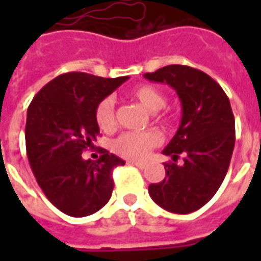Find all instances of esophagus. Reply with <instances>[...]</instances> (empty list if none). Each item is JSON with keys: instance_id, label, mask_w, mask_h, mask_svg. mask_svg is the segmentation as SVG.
<instances>
[{"instance_id": "1", "label": "esophagus", "mask_w": 261, "mask_h": 261, "mask_svg": "<svg viewBox=\"0 0 261 261\" xmlns=\"http://www.w3.org/2000/svg\"><path fill=\"white\" fill-rule=\"evenodd\" d=\"M127 164L133 165V166H137V168H140V169H144V168L147 166L145 164H142V162H136V161H128Z\"/></svg>"}]
</instances>
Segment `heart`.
<instances>
[{
    "instance_id": "1",
    "label": "heart",
    "mask_w": 261,
    "mask_h": 261,
    "mask_svg": "<svg viewBox=\"0 0 261 261\" xmlns=\"http://www.w3.org/2000/svg\"><path fill=\"white\" fill-rule=\"evenodd\" d=\"M133 99L141 103L149 112L161 110L166 105V96L161 89L153 85H138L128 93ZM165 119L169 120V116ZM95 120L102 131H113L116 127L114 100L112 97H105L97 103L95 109ZM161 144V136L156 131H128L114 141V151L128 159L141 161L147 156L152 148Z\"/></svg>"
}]
</instances>
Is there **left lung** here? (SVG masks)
<instances>
[{
	"instance_id": "1",
	"label": "left lung",
	"mask_w": 261,
	"mask_h": 261,
	"mask_svg": "<svg viewBox=\"0 0 261 261\" xmlns=\"http://www.w3.org/2000/svg\"><path fill=\"white\" fill-rule=\"evenodd\" d=\"M168 84L179 95L181 121L164 149L173 163L165 164L166 177L148 187L153 201L166 211L190 214L218 192L235 147V117L229 99L218 82L189 65H166L144 74ZM181 154L184 162L175 164Z\"/></svg>"
}]
</instances>
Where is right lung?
Instances as JSON below:
<instances>
[{
	"instance_id": "right-lung-1",
	"label": "right lung",
	"mask_w": 261,
	"mask_h": 261,
	"mask_svg": "<svg viewBox=\"0 0 261 261\" xmlns=\"http://www.w3.org/2000/svg\"><path fill=\"white\" fill-rule=\"evenodd\" d=\"M127 80L61 74L43 86L28 108L25 140L31 168L48 201L69 217L96 213L112 197L113 169L124 161L106 149L97 161L82 159V152L99 136L97 103Z\"/></svg>"
}]
</instances>
